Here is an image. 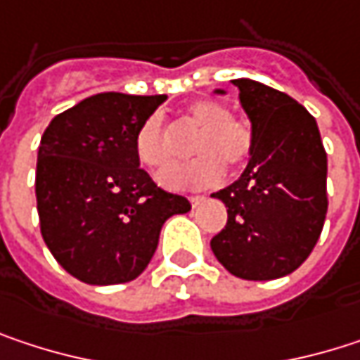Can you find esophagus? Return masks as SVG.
Returning a JSON list of instances; mask_svg holds the SVG:
<instances>
[{"mask_svg": "<svg viewBox=\"0 0 360 360\" xmlns=\"http://www.w3.org/2000/svg\"><path fill=\"white\" fill-rule=\"evenodd\" d=\"M204 200H206L204 195H191V198H189V202H191V206H193V208H195V206H200Z\"/></svg>", "mask_w": 360, "mask_h": 360, "instance_id": "esophagus-1", "label": "esophagus"}]
</instances>
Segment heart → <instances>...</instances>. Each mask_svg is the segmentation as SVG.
Wrapping results in <instances>:
<instances>
[{
	"mask_svg": "<svg viewBox=\"0 0 360 360\" xmlns=\"http://www.w3.org/2000/svg\"><path fill=\"white\" fill-rule=\"evenodd\" d=\"M185 120L198 129L189 146L198 158L167 171L160 177L167 187H212L223 179L225 169L236 173L250 162L256 135L248 118L229 114V108L219 100H193L185 108ZM135 154L141 165L154 171H162L175 160L177 152L171 131L160 114H152L141 122L135 137Z\"/></svg>",
	"mask_w": 360,
	"mask_h": 360,
	"instance_id": "1",
	"label": "heart"
}]
</instances>
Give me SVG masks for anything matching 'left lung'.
<instances>
[{
    "instance_id": "left-lung-1",
    "label": "left lung",
    "mask_w": 360,
    "mask_h": 360,
    "mask_svg": "<svg viewBox=\"0 0 360 360\" xmlns=\"http://www.w3.org/2000/svg\"><path fill=\"white\" fill-rule=\"evenodd\" d=\"M233 85L256 141L242 177L212 193L227 225L210 248L231 275L269 281L296 271L323 231L327 154L317 120L288 94L250 79Z\"/></svg>"
}]
</instances>
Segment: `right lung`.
<instances>
[{"label": "right lung", "mask_w": 360, "mask_h": 360, "mask_svg": "<svg viewBox=\"0 0 360 360\" xmlns=\"http://www.w3.org/2000/svg\"><path fill=\"white\" fill-rule=\"evenodd\" d=\"M167 96L98 94L58 114L37 156V212L45 246L91 285L133 281L152 260L160 229L189 200L139 169L135 137Z\"/></svg>", "instance_id": "add662e5"}]
</instances>
